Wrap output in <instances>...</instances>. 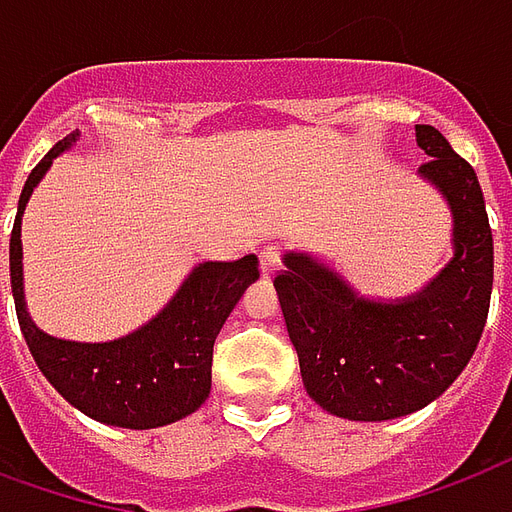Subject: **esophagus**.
I'll return each mask as SVG.
<instances>
[{
    "mask_svg": "<svg viewBox=\"0 0 512 512\" xmlns=\"http://www.w3.org/2000/svg\"><path fill=\"white\" fill-rule=\"evenodd\" d=\"M259 264L261 275H275L278 267H281V251H278L275 245H267V248L259 253Z\"/></svg>",
    "mask_w": 512,
    "mask_h": 512,
    "instance_id": "1",
    "label": "esophagus"
}]
</instances>
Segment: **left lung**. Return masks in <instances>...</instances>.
Masks as SVG:
<instances>
[{
	"instance_id": "8db88e82",
	"label": "left lung",
	"mask_w": 512,
	"mask_h": 512,
	"mask_svg": "<svg viewBox=\"0 0 512 512\" xmlns=\"http://www.w3.org/2000/svg\"><path fill=\"white\" fill-rule=\"evenodd\" d=\"M420 177L453 212V259L423 292L395 302L360 297L308 253H286L275 278L305 390L346 420L379 423L428 406L475 354L494 286V237L475 169L431 125L414 128Z\"/></svg>"
}]
</instances>
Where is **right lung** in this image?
Here are the masks:
<instances>
[{"mask_svg": "<svg viewBox=\"0 0 512 512\" xmlns=\"http://www.w3.org/2000/svg\"><path fill=\"white\" fill-rule=\"evenodd\" d=\"M76 141L78 133H70L48 149L18 199L10 234V283L18 324L37 368L78 412L136 431L169 425L207 401L212 346L248 283L259 278V259L248 253L237 261H204L152 322L117 341L78 343L43 333L26 313L21 215L51 160Z\"/></svg>", "mask_w": 512, "mask_h": 512, "instance_id": "add662e5", "label": "right lung"}]
</instances>
